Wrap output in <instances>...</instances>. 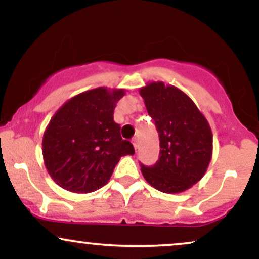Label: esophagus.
<instances>
[{"label":"esophagus","instance_id":"1","mask_svg":"<svg viewBox=\"0 0 259 259\" xmlns=\"http://www.w3.org/2000/svg\"><path fill=\"white\" fill-rule=\"evenodd\" d=\"M132 142H133L134 147H135V150H136V148H138V139H136V138H134Z\"/></svg>","mask_w":259,"mask_h":259}]
</instances>
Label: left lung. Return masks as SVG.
Masks as SVG:
<instances>
[{"label": "left lung", "instance_id": "obj_1", "mask_svg": "<svg viewBox=\"0 0 259 259\" xmlns=\"http://www.w3.org/2000/svg\"><path fill=\"white\" fill-rule=\"evenodd\" d=\"M140 95L156 124L160 147L156 164H141V173L158 191H185L203 178L212 159L209 123L194 101L173 85L148 82Z\"/></svg>", "mask_w": 259, "mask_h": 259}]
</instances>
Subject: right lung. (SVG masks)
I'll list each match as a JSON object with an SVG mask.
<instances>
[{"label": "right lung", "mask_w": 259, "mask_h": 259, "mask_svg": "<svg viewBox=\"0 0 259 259\" xmlns=\"http://www.w3.org/2000/svg\"><path fill=\"white\" fill-rule=\"evenodd\" d=\"M124 95V89H92L53 114L44 133L42 156L57 185L76 194L95 191L108 183L120 157L135 153L113 119Z\"/></svg>", "instance_id": "1"}]
</instances>
